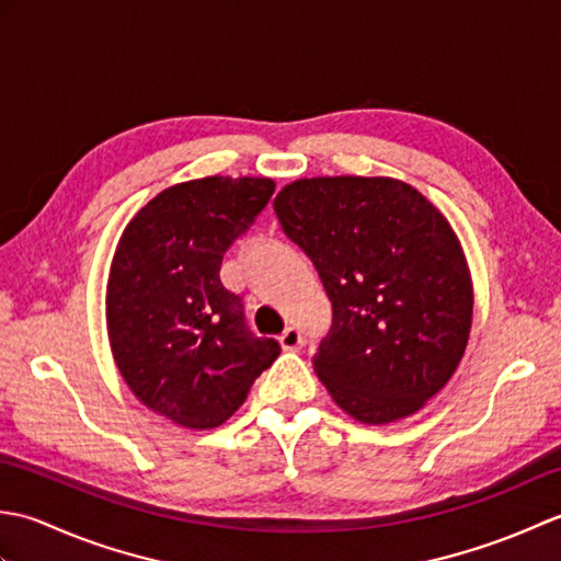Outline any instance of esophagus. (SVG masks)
I'll return each instance as SVG.
<instances>
[{
  "label": "esophagus",
  "instance_id": "34e87169",
  "mask_svg": "<svg viewBox=\"0 0 561 561\" xmlns=\"http://www.w3.org/2000/svg\"><path fill=\"white\" fill-rule=\"evenodd\" d=\"M279 342H282V350L287 352H299L304 347V335L299 328H287L279 335Z\"/></svg>",
  "mask_w": 561,
  "mask_h": 561
}]
</instances>
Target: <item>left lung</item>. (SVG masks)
<instances>
[{
	"mask_svg": "<svg viewBox=\"0 0 561 561\" xmlns=\"http://www.w3.org/2000/svg\"><path fill=\"white\" fill-rule=\"evenodd\" d=\"M274 211L332 301L313 356L330 398L362 424L420 412L456 374L472 328V277L448 219L386 175L301 178Z\"/></svg>",
	"mask_w": 561,
	"mask_h": 561,
	"instance_id": "1",
	"label": "left lung"
}]
</instances>
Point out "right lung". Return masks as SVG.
<instances>
[{"mask_svg": "<svg viewBox=\"0 0 561 561\" xmlns=\"http://www.w3.org/2000/svg\"><path fill=\"white\" fill-rule=\"evenodd\" d=\"M274 193L272 178L209 175L165 187L117 241L105 323L117 371L151 412L214 428L245 402L279 356L245 328L221 260Z\"/></svg>", "mask_w": 561, "mask_h": 561, "instance_id": "1", "label": "right lung"}]
</instances>
